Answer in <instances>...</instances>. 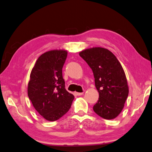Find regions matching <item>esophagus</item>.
Listing matches in <instances>:
<instances>
[{
	"instance_id": "1",
	"label": "esophagus",
	"mask_w": 152,
	"mask_h": 152,
	"mask_svg": "<svg viewBox=\"0 0 152 152\" xmlns=\"http://www.w3.org/2000/svg\"><path fill=\"white\" fill-rule=\"evenodd\" d=\"M75 94L77 96H81L83 94V92H75Z\"/></svg>"
}]
</instances>
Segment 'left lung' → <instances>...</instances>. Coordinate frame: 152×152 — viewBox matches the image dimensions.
<instances>
[{
  "label": "left lung",
  "instance_id": "1",
  "mask_svg": "<svg viewBox=\"0 0 152 152\" xmlns=\"http://www.w3.org/2000/svg\"><path fill=\"white\" fill-rule=\"evenodd\" d=\"M92 70L99 98L93 107L104 119H114L123 110L129 94L125 74L120 62L110 50L93 48L80 52Z\"/></svg>",
  "mask_w": 152,
  "mask_h": 152
}]
</instances>
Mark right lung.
<instances>
[{"mask_svg": "<svg viewBox=\"0 0 152 152\" xmlns=\"http://www.w3.org/2000/svg\"><path fill=\"white\" fill-rule=\"evenodd\" d=\"M67 51L52 50L38 58L31 70L27 93L36 110L49 121H55L71 107L74 96L65 89L62 69Z\"/></svg>", "mask_w": 152, "mask_h": 152, "instance_id": "right-lung-1", "label": "right lung"}]
</instances>
